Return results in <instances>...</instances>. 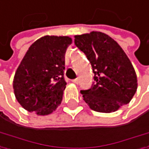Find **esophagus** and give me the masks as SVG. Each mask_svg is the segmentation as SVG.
<instances>
[{
  "label": "esophagus",
  "mask_w": 149,
  "mask_h": 149,
  "mask_svg": "<svg viewBox=\"0 0 149 149\" xmlns=\"http://www.w3.org/2000/svg\"><path fill=\"white\" fill-rule=\"evenodd\" d=\"M72 83H74V84H77L79 83V81H78V79H74V80H72Z\"/></svg>",
  "instance_id": "obj_1"
}]
</instances>
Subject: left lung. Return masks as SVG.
<instances>
[{
  "label": "left lung",
  "instance_id": "8db88e82",
  "mask_svg": "<svg viewBox=\"0 0 149 149\" xmlns=\"http://www.w3.org/2000/svg\"><path fill=\"white\" fill-rule=\"evenodd\" d=\"M74 43L87 56L95 74V84L81 91L90 108L96 112L112 113L129 103L136 93L138 79L121 46L98 31L74 35Z\"/></svg>",
  "mask_w": 149,
  "mask_h": 149
}]
</instances>
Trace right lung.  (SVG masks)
<instances>
[{
    "label": "right lung",
    "mask_w": 149,
    "mask_h": 149,
    "mask_svg": "<svg viewBox=\"0 0 149 149\" xmlns=\"http://www.w3.org/2000/svg\"><path fill=\"white\" fill-rule=\"evenodd\" d=\"M69 36L45 35L27 49L16 70L13 90L21 107L37 116H47L61 104L65 81V54Z\"/></svg>",
    "instance_id": "obj_1"
}]
</instances>
